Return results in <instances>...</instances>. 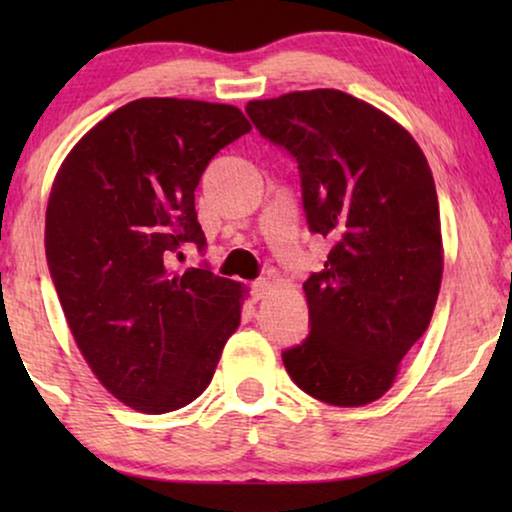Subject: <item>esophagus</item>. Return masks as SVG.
I'll use <instances>...</instances> for the list:
<instances>
[{
    "label": "esophagus",
    "instance_id": "obj_1",
    "mask_svg": "<svg viewBox=\"0 0 512 512\" xmlns=\"http://www.w3.org/2000/svg\"><path fill=\"white\" fill-rule=\"evenodd\" d=\"M268 293H270L268 279H256V282H251V296H254V300H263Z\"/></svg>",
    "mask_w": 512,
    "mask_h": 512
}]
</instances>
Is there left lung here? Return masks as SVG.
Masks as SVG:
<instances>
[{"label":"left lung","mask_w":512,"mask_h":512,"mask_svg":"<svg viewBox=\"0 0 512 512\" xmlns=\"http://www.w3.org/2000/svg\"><path fill=\"white\" fill-rule=\"evenodd\" d=\"M247 116L296 160L307 228L331 240L324 270L303 284L310 335L282 352L286 373L328 405L373 403L438 300L443 242L429 163L408 130L342 90L256 100Z\"/></svg>","instance_id":"1"}]
</instances>
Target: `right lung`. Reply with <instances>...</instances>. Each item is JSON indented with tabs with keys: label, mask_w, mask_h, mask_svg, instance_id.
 <instances>
[{
	"label": "right lung",
	"mask_w": 512,
	"mask_h": 512,
	"mask_svg": "<svg viewBox=\"0 0 512 512\" xmlns=\"http://www.w3.org/2000/svg\"><path fill=\"white\" fill-rule=\"evenodd\" d=\"M249 130L230 104L144 97L97 123L55 177L48 272L97 380L139 412L195 401L240 326V284L170 261L186 242L205 251L195 188Z\"/></svg>",
	"instance_id": "add662e5"
}]
</instances>
